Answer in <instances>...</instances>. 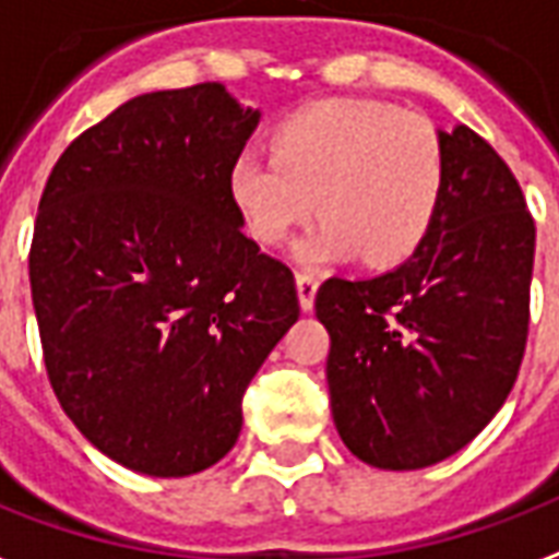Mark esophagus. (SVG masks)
I'll return each instance as SVG.
<instances>
[{
  "mask_svg": "<svg viewBox=\"0 0 559 559\" xmlns=\"http://www.w3.org/2000/svg\"><path fill=\"white\" fill-rule=\"evenodd\" d=\"M297 285V300H300V309L309 312V309L316 307V292H319V280L312 274H297L295 276Z\"/></svg>",
  "mask_w": 559,
  "mask_h": 559,
  "instance_id": "1",
  "label": "esophagus"
}]
</instances>
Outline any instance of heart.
<instances>
[{
    "label": "heart",
    "mask_w": 559,
    "mask_h": 559,
    "mask_svg": "<svg viewBox=\"0 0 559 559\" xmlns=\"http://www.w3.org/2000/svg\"><path fill=\"white\" fill-rule=\"evenodd\" d=\"M447 185V151L429 118L378 100H321L274 130V154L243 151L229 193L262 247H280L316 211L297 243L304 264L386 267L417 252Z\"/></svg>",
    "instance_id": "obj_1"
}]
</instances>
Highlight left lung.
I'll return each mask as SVG.
<instances>
[{
  "instance_id": "1",
  "label": "left lung",
  "mask_w": 559,
  "mask_h": 559,
  "mask_svg": "<svg viewBox=\"0 0 559 559\" xmlns=\"http://www.w3.org/2000/svg\"><path fill=\"white\" fill-rule=\"evenodd\" d=\"M447 185L408 262L330 276L316 316L342 443L372 467L419 471L474 441L519 378L536 226L515 175L474 130H438Z\"/></svg>"
}]
</instances>
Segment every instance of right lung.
Returning <instances> with one entry per match:
<instances>
[{
    "label": "right lung",
    "mask_w": 559,
    "mask_h": 559,
    "mask_svg": "<svg viewBox=\"0 0 559 559\" xmlns=\"http://www.w3.org/2000/svg\"><path fill=\"white\" fill-rule=\"evenodd\" d=\"M259 118L219 83L133 97L64 148L40 193L28 283L52 393L136 474L217 464L300 316L295 276L243 235L229 193Z\"/></svg>",
    "instance_id": "obj_1"
}]
</instances>
